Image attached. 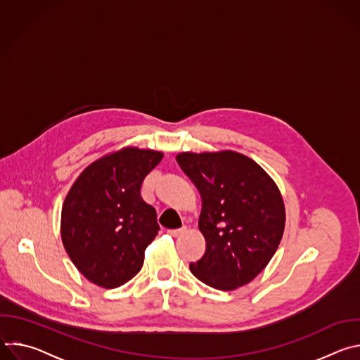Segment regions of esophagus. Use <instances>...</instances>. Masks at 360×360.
Instances as JSON below:
<instances>
[{"label":"esophagus","mask_w":360,"mask_h":360,"mask_svg":"<svg viewBox=\"0 0 360 360\" xmlns=\"http://www.w3.org/2000/svg\"><path fill=\"white\" fill-rule=\"evenodd\" d=\"M186 232V226H182V228H179V229H169L168 231V233L171 235V236H179V235H182V233H185Z\"/></svg>","instance_id":"esophagus-1"}]
</instances>
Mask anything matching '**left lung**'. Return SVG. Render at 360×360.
Instances as JSON below:
<instances>
[{
  "label": "left lung",
  "instance_id": "obj_1",
  "mask_svg": "<svg viewBox=\"0 0 360 360\" xmlns=\"http://www.w3.org/2000/svg\"><path fill=\"white\" fill-rule=\"evenodd\" d=\"M176 161L202 198L199 231L207 249L189 265L200 282L233 290L258 276L285 229V205L274 179L233 150L182 152Z\"/></svg>",
  "mask_w": 360,
  "mask_h": 360
}]
</instances>
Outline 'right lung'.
I'll return each mask as SVG.
<instances>
[{"instance_id": "right-lung-1", "label": "right lung", "mask_w": 360, "mask_h": 360, "mask_svg": "<svg viewBox=\"0 0 360 360\" xmlns=\"http://www.w3.org/2000/svg\"><path fill=\"white\" fill-rule=\"evenodd\" d=\"M162 158L158 150L122 148L86 167L71 186L61 238L72 264L92 283L114 289L141 271L145 249L160 231L141 185Z\"/></svg>"}]
</instances>
